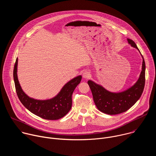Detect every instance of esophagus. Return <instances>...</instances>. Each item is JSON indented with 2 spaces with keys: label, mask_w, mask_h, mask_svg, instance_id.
<instances>
[{
  "label": "esophagus",
  "mask_w": 156,
  "mask_h": 156,
  "mask_svg": "<svg viewBox=\"0 0 156 156\" xmlns=\"http://www.w3.org/2000/svg\"><path fill=\"white\" fill-rule=\"evenodd\" d=\"M82 76H83V78L87 79V78L90 77L91 74H90V72H89V71H85V72H84L83 73Z\"/></svg>",
  "instance_id": "1"
}]
</instances>
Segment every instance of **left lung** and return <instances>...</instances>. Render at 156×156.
I'll return each instance as SVG.
<instances>
[{"instance_id":"8db88e82","label":"left lung","mask_w":156,"mask_h":156,"mask_svg":"<svg viewBox=\"0 0 156 156\" xmlns=\"http://www.w3.org/2000/svg\"><path fill=\"white\" fill-rule=\"evenodd\" d=\"M127 41L131 47L140 52L143 58L142 70L137 81L127 90L119 93L110 92L92 80L87 81L97 108L101 112L108 115H116L126 112L138 101L144 90L146 70L144 58L135 42L128 38Z\"/></svg>"}]
</instances>
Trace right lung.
<instances>
[{
    "mask_svg": "<svg viewBox=\"0 0 156 156\" xmlns=\"http://www.w3.org/2000/svg\"><path fill=\"white\" fill-rule=\"evenodd\" d=\"M18 58L14 66L13 79L17 96L23 104L34 115L46 120H58L64 117L72 108V96L82 76L79 75L66 83L54 98L38 100L29 97L22 90L17 76Z\"/></svg>",
    "mask_w": 156,
    "mask_h": 156,
    "instance_id": "add662e5",
    "label": "right lung"
}]
</instances>
